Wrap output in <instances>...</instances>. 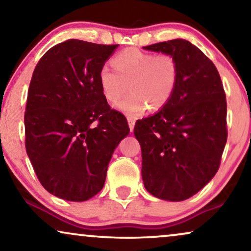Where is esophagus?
Returning <instances> with one entry per match:
<instances>
[{
	"label": "esophagus",
	"instance_id": "obj_1",
	"mask_svg": "<svg viewBox=\"0 0 251 251\" xmlns=\"http://www.w3.org/2000/svg\"><path fill=\"white\" fill-rule=\"evenodd\" d=\"M128 123H129V128H130V131H133V128H135V123H136V120L131 118V116H128Z\"/></svg>",
	"mask_w": 251,
	"mask_h": 251
}]
</instances>
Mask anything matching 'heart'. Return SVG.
I'll list each match as a JSON object with an SVG mask.
<instances>
[{
  "label": "heart",
  "instance_id": "heart-1",
  "mask_svg": "<svg viewBox=\"0 0 251 251\" xmlns=\"http://www.w3.org/2000/svg\"><path fill=\"white\" fill-rule=\"evenodd\" d=\"M115 70L102 66L98 80L106 100L126 114L137 118L149 107L159 111L169 104L179 81V64L170 53L155 54L129 48L113 58Z\"/></svg>",
  "mask_w": 251,
  "mask_h": 251
}]
</instances>
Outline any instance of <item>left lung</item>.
Wrapping results in <instances>:
<instances>
[{"mask_svg":"<svg viewBox=\"0 0 251 251\" xmlns=\"http://www.w3.org/2000/svg\"><path fill=\"white\" fill-rule=\"evenodd\" d=\"M145 50L170 53L179 64V81L169 104L136 122L142 146V176L154 197L183 201L215 176L227 140L226 96L217 68L186 40H171Z\"/></svg>","mask_w":251,"mask_h":251,"instance_id":"8db88e82","label":"left lung"}]
</instances>
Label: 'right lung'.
Listing matches in <instances>:
<instances>
[{
  "label": "right lung",
  "mask_w": 251,
  "mask_h": 251,
  "mask_svg": "<svg viewBox=\"0 0 251 251\" xmlns=\"http://www.w3.org/2000/svg\"><path fill=\"white\" fill-rule=\"evenodd\" d=\"M119 44L68 40L43 54L33 72L25 111V146L42 186L67 201L104 187L109 160L128 136L98 75Z\"/></svg>",
  "instance_id": "add662e5"
}]
</instances>
